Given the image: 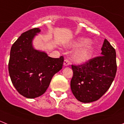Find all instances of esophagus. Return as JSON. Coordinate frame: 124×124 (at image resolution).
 Wrapping results in <instances>:
<instances>
[{
	"label": "esophagus",
	"mask_w": 124,
	"mask_h": 124,
	"mask_svg": "<svg viewBox=\"0 0 124 124\" xmlns=\"http://www.w3.org/2000/svg\"><path fill=\"white\" fill-rule=\"evenodd\" d=\"M69 64H70V63H69V61H68V60H66V59L64 60V63H63V65H64V66H68L69 65Z\"/></svg>",
	"instance_id": "esophagus-1"
}]
</instances>
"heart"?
Returning <instances> with one entry per match:
<instances>
[{
	"mask_svg": "<svg viewBox=\"0 0 124 124\" xmlns=\"http://www.w3.org/2000/svg\"><path fill=\"white\" fill-rule=\"evenodd\" d=\"M85 38H80L71 44L72 47H81L74 51L72 59L77 63H85L91 58L94 52V47Z\"/></svg>",
	"mask_w": 124,
	"mask_h": 124,
	"instance_id": "1",
	"label": "heart"
}]
</instances>
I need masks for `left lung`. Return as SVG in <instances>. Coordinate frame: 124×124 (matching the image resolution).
Wrapping results in <instances>:
<instances>
[{
  "mask_svg": "<svg viewBox=\"0 0 124 124\" xmlns=\"http://www.w3.org/2000/svg\"><path fill=\"white\" fill-rule=\"evenodd\" d=\"M101 56L81 65H72L70 88L75 98L90 103L99 99L111 85L117 71L116 50L105 39Z\"/></svg>",
  "mask_w": 124,
  "mask_h": 124,
  "instance_id": "obj_1",
  "label": "left lung"
}]
</instances>
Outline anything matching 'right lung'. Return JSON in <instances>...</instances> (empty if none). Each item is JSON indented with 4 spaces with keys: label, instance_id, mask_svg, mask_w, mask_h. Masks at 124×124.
Here are the masks:
<instances>
[{
    "label": "right lung",
    "instance_id": "add662e5",
    "mask_svg": "<svg viewBox=\"0 0 124 124\" xmlns=\"http://www.w3.org/2000/svg\"><path fill=\"white\" fill-rule=\"evenodd\" d=\"M41 31L34 28L23 33L10 50L8 71L13 85L20 94L29 99L42 95L53 76L63 67L64 58H54L35 49L32 41Z\"/></svg>",
    "mask_w": 124,
    "mask_h": 124
}]
</instances>
